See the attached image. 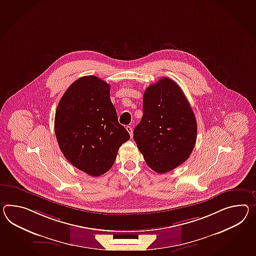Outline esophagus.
<instances>
[{"label": "esophagus", "instance_id": "34e87169", "mask_svg": "<svg viewBox=\"0 0 256 256\" xmlns=\"http://www.w3.org/2000/svg\"><path fill=\"white\" fill-rule=\"evenodd\" d=\"M126 130H128V132L130 133V137L132 138V136H133V130H132V128L131 126H128L126 128Z\"/></svg>", "mask_w": 256, "mask_h": 256}]
</instances>
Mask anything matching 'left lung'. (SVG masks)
<instances>
[{"label":"left lung","mask_w":256,"mask_h":256,"mask_svg":"<svg viewBox=\"0 0 256 256\" xmlns=\"http://www.w3.org/2000/svg\"><path fill=\"white\" fill-rule=\"evenodd\" d=\"M142 106L133 138L146 164L164 174L190 156L197 138L196 118L180 88L168 78L145 90Z\"/></svg>","instance_id":"left-lung-1"}]
</instances>
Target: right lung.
Instances as JSON below:
<instances>
[{
    "mask_svg": "<svg viewBox=\"0 0 256 256\" xmlns=\"http://www.w3.org/2000/svg\"><path fill=\"white\" fill-rule=\"evenodd\" d=\"M57 142L71 164L92 176L112 168L119 147L130 138L118 123L110 85L95 76L73 82L58 104Z\"/></svg>",
    "mask_w": 256,
    "mask_h": 256,
    "instance_id": "right-lung-1",
    "label": "right lung"
}]
</instances>
